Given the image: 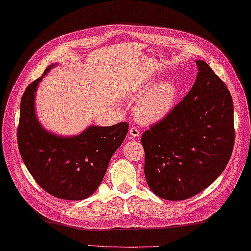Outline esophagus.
Wrapping results in <instances>:
<instances>
[{
  "label": "esophagus",
  "instance_id": "esophagus-1",
  "mask_svg": "<svg viewBox=\"0 0 251 251\" xmlns=\"http://www.w3.org/2000/svg\"><path fill=\"white\" fill-rule=\"evenodd\" d=\"M129 134L132 138H138L140 136V130H139V128H138V127L132 126V127H130V129H129Z\"/></svg>",
  "mask_w": 251,
  "mask_h": 251
}]
</instances>
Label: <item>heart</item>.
I'll return each mask as SVG.
<instances>
[{"instance_id":"heart-1","label":"heart","mask_w":251,"mask_h":251,"mask_svg":"<svg viewBox=\"0 0 251 251\" xmlns=\"http://www.w3.org/2000/svg\"><path fill=\"white\" fill-rule=\"evenodd\" d=\"M148 83L137 92L141 97L136 108V117L141 123L151 124L163 120L173 110L179 96V84L175 79H168L157 86Z\"/></svg>"}]
</instances>
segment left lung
<instances>
[{
  "label": "left lung",
  "instance_id": "left-lung-1",
  "mask_svg": "<svg viewBox=\"0 0 251 251\" xmlns=\"http://www.w3.org/2000/svg\"><path fill=\"white\" fill-rule=\"evenodd\" d=\"M195 62L193 87L141 137L147 183L167 201L190 199L209 186L230 161L235 140L230 92L205 61Z\"/></svg>",
  "mask_w": 251,
  "mask_h": 251
}]
</instances>
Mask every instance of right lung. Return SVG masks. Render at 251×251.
I'll return each instance as SVG.
<instances>
[{
	"label": "right lung",
	"instance_id": "right-lung-1",
	"mask_svg": "<svg viewBox=\"0 0 251 251\" xmlns=\"http://www.w3.org/2000/svg\"><path fill=\"white\" fill-rule=\"evenodd\" d=\"M43 75L23 95L17 141L21 158L42 189L68 201L92 195L102 181L112 155L128 131L125 122L108 127L92 125L76 136H58L40 124L35 113V93Z\"/></svg>",
	"mask_w": 251,
	"mask_h": 251
}]
</instances>
